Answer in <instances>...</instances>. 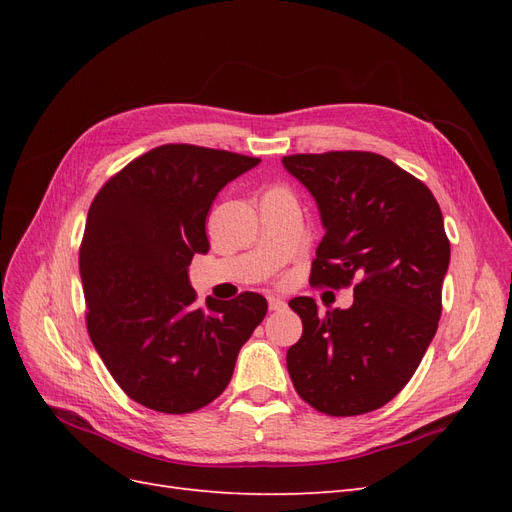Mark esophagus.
Here are the masks:
<instances>
[{
  "label": "esophagus",
  "mask_w": 512,
  "mask_h": 512,
  "mask_svg": "<svg viewBox=\"0 0 512 512\" xmlns=\"http://www.w3.org/2000/svg\"><path fill=\"white\" fill-rule=\"evenodd\" d=\"M284 307H286V303L282 299L269 297V309H271V312H280V309H284Z\"/></svg>",
  "instance_id": "obj_1"
}]
</instances>
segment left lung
Here are the masks:
<instances>
[{"mask_svg":"<svg viewBox=\"0 0 512 512\" xmlns=\"http://www.w3.org/2000/svg\"><path fill=\"white\" fill-rule=\"evenodd\" d=\"M282 162L316 198L324 226L309 284L354 282L348 309L318 314L309 297L288 303L303 322L286 354L288 374L318 412L378 410L408 384L438 331L451 260L440 205L423 181L371 151Z\"/></svg>","mask_w":512,"mask_h":512,"instance_id":"left-lung-1","label":"left lung"}]
</instances>
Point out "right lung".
<instances>
[{"mask_svg":"<svg viewBox=\"0 0 512 512\" xmlns=\"http://www.w3.org/2000/svg\"><path fill=\"white\" fill-rule=\"evenodd\" d=\"M258 162L162 145L121 168L91 203L79 256L87 331L136 404L166 414L211 404L265 318L258 292L196 307L188 277L194 254L209 252L205 222L215 196Z\"/></svg>","mask_w":512,"mask_h":512,"instance_id":"add662e5","label":"right lung"}]
</instances>
